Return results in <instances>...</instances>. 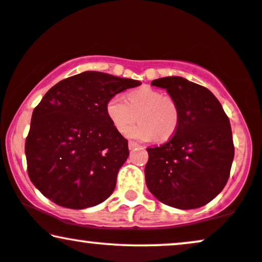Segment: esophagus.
Returning a JSON list of instances; mask_svg holds the SVG:
<instances>
[{
	"mask_svg": "<svg viewBox=\"0 0 262 262\" xmlns=\"http://www.w3.org/2000/svg\"><path fill=\"white\" fill-rule=\"evenodd\" d=\"M138 146H139V144H137V142H134V141H129L128 142L129 150H134V148H137Z\"/></svg>",
	"mask_w": 262,
	"mask_h": 262,
	"instance_id": "1",
	"label": "esophagus"
}]
</instances>
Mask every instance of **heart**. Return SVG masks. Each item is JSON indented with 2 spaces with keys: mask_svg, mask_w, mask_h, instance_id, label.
Listing matches in <instances>:
<instances>
[{
  "mask_svg": "<svg viewBox=\"0 0 262 262\" xmlns=\"http://www.w3.org/2000/svg\"><path fill=\"white\" fill-rule=\"evenodd\" d=\"M105 111L118 133H125L138 119L139 123L127 132V137L139 141H152L156 138L168 140L175 134L180 120L177 101L147 85L129 92L127 101L121 95L111 97Z\"/></svg>",
  "mask_w": 262,
  "mask_h": 262,
  "instance_id": "heart-1",
  "label": "heart"
}]
</instances>
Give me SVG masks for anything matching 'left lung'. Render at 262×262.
<instances>
[{
  "mask_svg": "<svg viewBox=\"0 0 262 262\" xmlns=\"http://www.w3.org/2000/svg\"><path fill=\"white\" fill-rule=\"evenodd\" d=\"M177 101L180 120L174 137L148 147L147 188L162 203L196 209L214 200L230 177L234 147L230 120L209 89L179 76L155 79Z\"/></svg>",
  "mask_w": 262,
  "mask_h": 262,
  "instance_id": "left-lung-1",
  "label": "left lung"
}]
</instances>
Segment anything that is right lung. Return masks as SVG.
<instances>
[{"label":"right lung","instance_id":"1","mask_svg":"<svg viewBox=\"0 0 262 262\" xmlns=\"http://www.w3.org/2000/svg\"><path fill=\"white\" fill-rule=\"evenodd\" d=\"M140 84L84 71L46 93L25 142L30 180L43 196L70 209L94 207L111 196L129 150L105 106L111 97Z\"/></svg>","mask_w":262,"mask_h":262}]
</instances>
